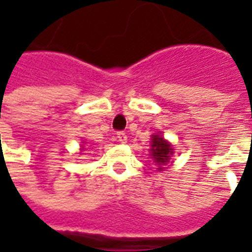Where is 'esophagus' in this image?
<instances>
[{"instance_id": "1", "label": "esophagus", "mask_w": 252, "mask_h": 252, "mask_svg": "<svg viewBox=\"0 0 252 252\" xmlns=\"http://www.w3.org/2000/svg\"><path fill=\"white\" fill-rule=\"evenodd\" d=\"M117 140L120 143H126V140H128V137H126V132H117Z\"/></svg>"}]
</instances>
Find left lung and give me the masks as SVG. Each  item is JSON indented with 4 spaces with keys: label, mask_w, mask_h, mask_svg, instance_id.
Returning <instances> with one entry per match:
<instances>
[{
    "label": "left lung",
    "mask_w": 252,
    "mask_h": 252,
    "mask_svg": "<svg viewBox=\"0 0 252 252\" xmlns=\"http://www.w3.org/2000/svg\"><path fill=\"white\" fill-rule=\"evenodd\" d=\"M150 153H151L150 155H151L153 162L157 164V170L158 171H163L164 166L169 163L174 151H173L171 144L167 140H164L163 136L153 135Z\"/></svg>",
    "instance_id": "obj_1"
}]
</instances>
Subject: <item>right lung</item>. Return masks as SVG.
<instances>
[{
    "mask_svg": "<svg viewBox=\"0 0 252 252\" xmlns=\"http://www.w3.org/2000/svg\"><path fill=\"white\" fill-rule=\"evenodd\" d=\"M81 150H83V148H81Z\"/></svg>",
    "mask_w": 252,
    "mask_h": 252,
    "instance_id": "obj_1",
    "label": "right lung"
}]
</instances>
